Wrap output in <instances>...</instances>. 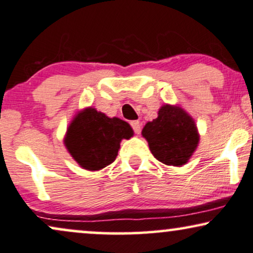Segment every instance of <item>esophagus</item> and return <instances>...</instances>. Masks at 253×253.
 Listing matches in <instances>:
<instances>
[{"mask_svg":"<svg viewBox=\"0 0 253 253\" xmlns=\"http://www.w3.org/2000/svg\"><path fill=\"white\" fill-rule=\"evenodd\" d=\"M130 124H131L133 131H135V133H137L138 135L139 132H141V123H139V121H132L130 122Z\"/></svg>","mask_w":253,"mask_h":253,"instance_id":"1","label":"esophagus"}]
</instances>
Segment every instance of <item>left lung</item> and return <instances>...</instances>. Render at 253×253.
I'll use <instances>...</instances> for the list:
<instances>
[{"label":"left lung","mask_w":253,"mask_h":253,"mask_svg":"<svg viewBox=\"0 0 253 253\" xmlns=\"http://www.w3.org/2000/svg\"><path fill=\"white\" fill-rule=\"evenodd\" d=\"M142 135L156 160L173 167L188 163L199 143L195 121L177 105H163L158 117L145 124Z\"/></svg>","instance_id":"obj_1"}]
</instances>
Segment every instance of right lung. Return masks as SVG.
<instances>
[{
  "label": "right lung",
  "instance_id": "obj_1",
  "mask_svg": "<svg viewBox=\"0 0 253 253\" xmlns=\"http://www.w3.org/2000/svg\"><path fill=\"white\" fill-rule=\"evenodd\" d=\"M132 135V127L126 121L86 108L71 121L64 144L80 167L97 171L116 160L121 141Z\"/></svg>",
  "mask_w": 253,
  "mask_h": 253
}]
</instances>
